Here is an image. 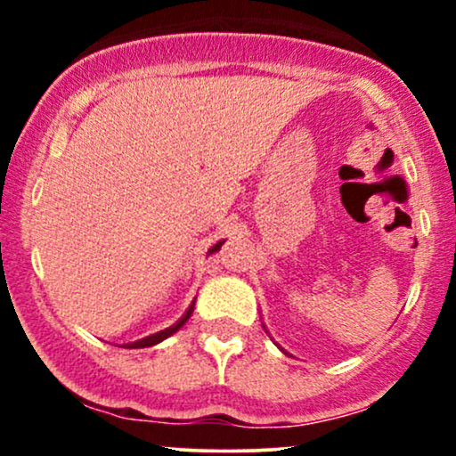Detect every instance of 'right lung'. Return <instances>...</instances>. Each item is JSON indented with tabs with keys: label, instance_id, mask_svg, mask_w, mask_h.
Returning a JSON list of instances; mask_svg holds the SVG:
<instances>
[{
	"label": "right lung",
	"instance_id": "obj_1",
	"mask_svg": "<svg viewBox=\"0 0 456 456\" xmlns=\"http://www.w3.org/2000/svg\"><path fill=\"white\" fill-rule=\"evenodd\" d=\"M223 244H224V240H221V242L214 244L212 248L208 250V255H212V253H216V250H221V246H223ZM192 311H195V300H192V305L186 308L184 315H182L180 319H177V322L174 323V326H169V328L160 330V332H156V334H150V337H145V338H139V341H134V343H126V345H124V347H128V349H141V347H151V345H159V343H162V341H165V338H169L171 334H175L177 330H180L182 326H184V323L188 322V319H191Z\"/></svg>",
	"mask_w": 456,
	"mask_h": 456
}]
</instances>
